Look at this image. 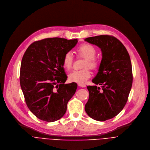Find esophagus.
I'll return each mask as SVG.
<instances>
[{
	"label": "esophagus",
	"mask_w": 150,
	"mask_h": 150,
	"mask_svg": "<svg viewBox=\"0 0 150 150\" xmlns=\"http://www.w3.org/2000/svg\"><path fill=\"white\" fill-rule=\"evenodd\" d=\"M78 86L81 87H85L86 86L84 84H82V83H78Z\"/></svg>",
	"instance_id": "esophagus-1"
}]
</instances>
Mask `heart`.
<instances>
[{
	"label": "heart",
	"instance_id": "obj_1",
	"mask_svg": "<svg viewBox=\"0 0 150 150\" xmlns=\"http://www.w3.org/2000/svg\"><path fill=\"white\" fill-rule=\"evenodd\" d=\"M77 54L83 58H86L84 64V67H90L95 70L99 67V62L95 58L96 51L95 48L88 44H84L77 49ZM73 62V57L71 52H67L63 58V64L64 69L67 70L71 69ZM91 76V73L88 69L81 70H76L71 72L69 75V79L71 82L77 83H85Z\"/></svg>",
	"mask_w": 150,
	"mask_h": 150
}]
</instances>
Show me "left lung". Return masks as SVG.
Wrapping results in <instances>:
<instances>
[{"label": "left lung", "mask_w": 150, "mask_h": 150, "mask_svg": "<svg viewBox=\"0 0 150 150\" xmlns=\"http://www.w3.org/2000/svg\"><path fill=\"white\" fill-rule=\"evenodd\" d=\"M84 41L98 46L102 57L98 72L92 80L96 85L87 86L89 98L85 111L95 120L105 121L116 116L128 100L133 80L130 57L122 43L114 37L99 35Z\"/></svg>", "instance_id": "1"}]
</instances>
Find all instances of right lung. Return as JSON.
Here are the masks:
<instances>
[{
	"instance_id": "obj_1",
	"label": "right lung",
	"mask_w": 150,
	"mask_h": 150,
	"mask_svg": "<svg viewBox=\"0 0 150 150\" xmlns=\"http://www.w3.org/2000/svg\"><path fill=\"white\" fill-rule=\"evenodd\" d=\"M78 40L51 38L33 42L21 62L20 84L27 106L38 119L54 122L66 112L68 102L76 91V83L64 84V55Z\"/></svg>"
}]
</instances>
